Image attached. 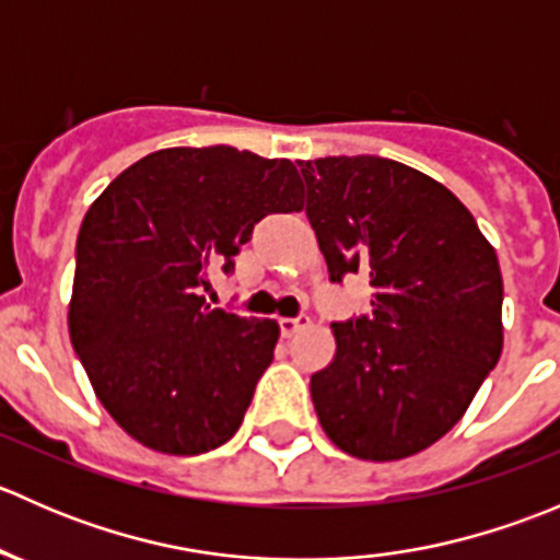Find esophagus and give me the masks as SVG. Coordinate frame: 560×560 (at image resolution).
Wrapping results in <instances>:
<instances>
[{
    "mask_svg": "<svg viewBox=\"0 0 560 560\" xmlns=\"http://www.w3.org/2000/svg\"><path fill=\"white\" fill-rule=\"evenodd\" d=\"M303 327H308V316H295V319H290V316H281L279 319V330L284 338H292L298 330H303Z\"/></svg>",
    "mask_w": 560,
    "mask_h": 560,
    "instance_id": "34e87169",
    "label": "esophagus"
}]
</instances>
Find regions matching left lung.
Returning <instances> with one entry per match:
<instances>
[{
	"label": "left lung",
	"instance_id": "1",
	"mask_svg": "<svg viewBox=\"0 0 560 560\" xmlns=\"http://www.w3.org/2000/svg\"><path fill=\"white\" fill-rule=\"evenodd\" d=\"M330 281L369 276L371 314L332 325L312 376L322 431L360 460L422 453L466 415L504 347L501 268L460 200L400 162H298Z\"/></svg>",
	"mask_w": 560,
	"mask_h": 560
}]
</instances>
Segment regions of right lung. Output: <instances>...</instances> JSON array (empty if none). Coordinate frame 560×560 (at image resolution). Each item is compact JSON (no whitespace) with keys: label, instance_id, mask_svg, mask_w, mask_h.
<instances>
[{"label":"right lung","instance_id":"obj_1","mask_svg":"<svg viewBox=\"0 0 560 560\" xmlns=\"http://www.w3.org/2000/svg\"><path fill=\"white\" fill-rule=\"evenodd\" d=\"M290 160L233 145L162 149L92 202L78 233L70 338L107 415L143 447L200 455L238 431L273 360L276 319L202 290L268 213L301 211Z\"/></svg>","mask_w":560,"mask_h":560}]
</instances>
